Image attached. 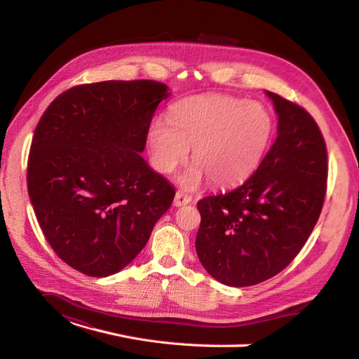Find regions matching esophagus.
<instances>
[{
  "label": "esophagus",
  "mask_w": 359,
  "mask_h": 359,
  "mask_svg": "<svg viewBox=\"0 0 359 359\" xmlns=\"http://www.w3.org/2000/svg\"><path fill=\"white\" fill-rule=\"evenodd\" d=\"M190 202H191V196L187 193H184V191H177L175 199H173V203H175V206H182V205H187Z\"/></svg>",
  "instance_id": "1"
}]
</instances>
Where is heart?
I'll return each mask as SVG.
<instances>
[{"mask_svg": "<svg viewBox=\"0 0 359 359\" xmlns=\"http://www.w3.org/2000/svg\"><path fill=\"white\" fill-rule=\"evenodd\" d=\"M274 119L264 104L231 95H196L169 111V124L151 123L148 148L157 170L170 173L193 147L194 165L181 177L196 187L206 177L215 186H233L248 178L265 156Z\"/></svg>", "mask_w": 359, "mask_h": 359, "instance_id": "obj_1", "label": "heart"}]
</instances>
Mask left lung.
<instances>
[{
	"label": "left lung",
	"instance_id": "obj_1",
	"mask_svg": "<svg viewBox=\"0 0 359 359\" xmlns=\"http://www.w3.org/2000/svg\"><path fill=\"white\" fill-rule=\"evenodd\" d=\"M277 139L240 187L198 202L196 252L220 283L245 287L277 276L307 243L327 194L328 154L302 106L269 93Z\"/></svg>",
	"mask_w": 359,
	"mask_h": 359
}]
</instances>
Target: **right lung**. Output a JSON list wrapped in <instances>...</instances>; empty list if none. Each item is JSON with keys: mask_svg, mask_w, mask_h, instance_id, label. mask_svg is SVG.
<instances>
[{"mask_svg": "<svg viewBox=\"0 0 359 359\" xmlns=\"http://www.w3.org/2000/svg\"><path fill=\"white\" fill-rule=\"evenodd\" d=\"M168 85L104 81L76 85L36 127L27 184L37 222L57 256L107 277L140 253L175 189L140 157Z\"/></svg>", "mask_w": 359, "mask_h": 359, "instance_id": "add662e5", "label": "right lung"}]
</instances>
